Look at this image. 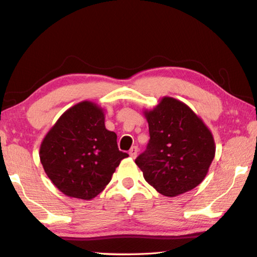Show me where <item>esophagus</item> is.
Wrapping results in <instances>:
<instances>
[{"instance_id": "34e87169", "label": "esophagus", "mask_w": 257, "mask_h": 257, "mask_svg": "<svg viewBox=\"0 0 257 257\" xmlns=\"http://www.w3.org/2000/svg\"><path fill=\"white\" fill-rule=\"evenodd\" d=\"M138 151H139L138 146H133L132 149H130V151H129V155L132 156L133 159H135L137 156V154H138Z\"/></svg>"}]
</instances>
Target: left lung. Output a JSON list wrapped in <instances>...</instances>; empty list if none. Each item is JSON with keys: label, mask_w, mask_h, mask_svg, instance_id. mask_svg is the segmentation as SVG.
<instances>
[{"label": "left lung", "mask_w": 257, "mask_h": 257, "mask_svg": "<svg viewBox=\"0 0 257 257\" xmlns=\"http://www.w3.org/2000/svg\"><path fill=\"white\" fill-rule=\"evenodd\" d=\"M150 142L135 160L145 180L164 196L175 197L197 187L215 155L212 133L185 103L163 97L145 111Z\"/></svg>", "instance_id": "8db88e82"}]
</instances>
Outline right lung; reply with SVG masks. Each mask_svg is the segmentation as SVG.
I'll return each instance as SVG.
<instances>
[{
    "instance_id": "obj_1",
    "label": "right lung",
    "mask_w": 257,
    "mask_h": 257,
    "mask_svg": "<svg viewBox=\"0 0 257 257\" xmlns=\"http://www.w3.org/2000/svg\"><path fill=\"white\" fill-rule=\"evenodd\" d=\"M128 154L104 124L103 108L84 101L69 108L43 139L40 158L47 177L69 197L92 199L110 182Z\"/></svg>"
}]
</instances>
